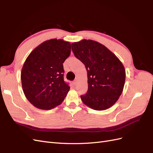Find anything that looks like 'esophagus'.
<instances>
[{"label": "esophagus", "instance_id": "obj_1", "mask_svg": "<svg viewBox=\"0 0 153 153\" xmlns=\"http://www.w3.org/2000/svg\"><path fill=\"white\" fill-rule=\"evenodd\" d=\"M76 83H77V80H75L73 82V84L74 85H75L76 84Z\"/></svg>", "mask_w": 153, "mask_h": 153}]
</instances>
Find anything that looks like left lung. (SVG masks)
Instances as JSON below:
<instances>
[{
  "label": "left lung",
  "instance_id": "8db88e82",
  "mask_svg": "<svg viewBox=\"0 0 153 153\" xmlns=\"http://www.w3.org/2000/svg\"><path fill=\"white\" fill-rule=\"evenodd\" d=\"M75 56L84 64L88 91L81 96L82 102L96 110H106L121 95L126 79L123 63L105 45L91 39L71 44Z\"/></svg>",
  "mask_w": 153,
  "mask_h": 153
}]
</instances>
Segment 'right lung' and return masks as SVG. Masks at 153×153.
<instances>
[{
	"mask_svg": "<svg viewBox=\"0 0 153 153\" xmlns=\"http://www.w3.org/2000/svg\"><path fill=\"white\" fill-rule=\"evenodd\" d=\"M71 43L51 39L27 57L21 71L22 89L29 102L41 110L61 105L70 87L64 81L63 63L70 55Z\"/></svg>",
	"mask_w": 153,
	"mask_h": 153,
	"instance_id": "1",
	"label": "right lung"
}]
</instances>
